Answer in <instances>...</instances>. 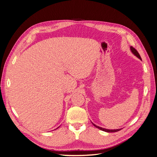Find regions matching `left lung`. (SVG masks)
<instances>
[{"instance_id":"obj_1","label":"left lung","mask_w":157,"mask_h":157,"mask_svg":"<svg viewBox=\"0 0 157 157\" xmlns=\"http://www.w3.org/2000/svg\"><path fill=\"white\" fill-rule=\"evenodd\" d=\"M130 50H131V51H132V52L133 54H134L136 56H137V58H138L139 59H141V56H140V55L139 54V53H138V52H137L134 47H132V46H130ZM93 124V123H92ZM93 125L95 126V127H96V128H98V129H99V130H103V131H104V132H118V131H119V130H121V129H116V130H108V129H105V128H101V127H99V126H96V124H93Z\"/></svg>"}]
</instances>
